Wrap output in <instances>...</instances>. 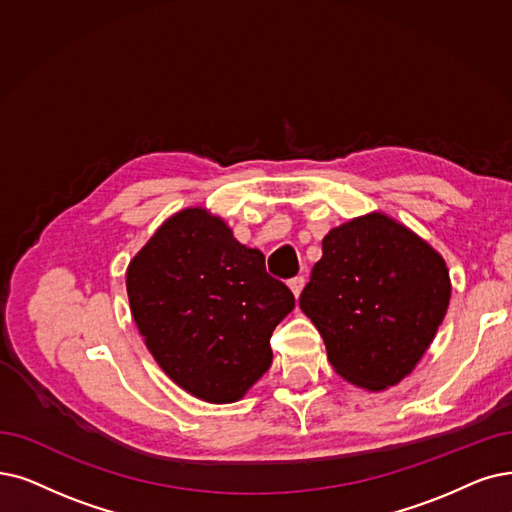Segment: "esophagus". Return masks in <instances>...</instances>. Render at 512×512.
<instances>
[{
    "label": "esophagus",
    "mask_w": 512,
    "mask_h": 512,
    "mask_svg": "<svg viewBox=\"0 0 512 512\" xmlns=\"http://www.w3.org/2000/svg\"><path fill=\"white\" fill-rule=\"evenodd\" d=\"M288 285H290V290L294 292V296L298 298L300 292H302V288H304V277H302V275H296V277H292V279L288 281Z\"/></svg>",
    "instance_id": "1"
}]
</instances>
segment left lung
I'll return each instance as SVG.
<instances>
[{"mask_svg":"<svg viewBox=\"0 0 512 512\" xmlns=\"http://www.w3.org/2000/svg\"><path fill=\"white\" fill-rule=\"evenodd\" d=\"M443 258L384 214L355 218L323 239L300 309L349 382L382 391L410 374L449 304Z\"/></svg>","mask_w":512,"mask_h":512,"instance_id":"8db88e82","label":"left lung"}]
</instances>
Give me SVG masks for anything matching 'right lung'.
Listing matches in <instances>:
<instances>
[{
  "mask_svg": "<svg viewBox=\"0 0 512 512\" xmlns=\"http://www.w3.org/2000/svg\"><path fill=\"white\" fill-rule=\"evenodd\" d=\"M132 317L180 388L231 403L269 370L271 336L294 294L220 218L189 208L161 224L128 267Z\"/></svg>",
  "mask_w": 512,
  "mask_h": 512,
  "instance_id": "1",
  "label": "right lung"
}]
</instances>
